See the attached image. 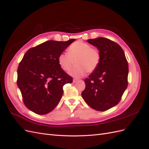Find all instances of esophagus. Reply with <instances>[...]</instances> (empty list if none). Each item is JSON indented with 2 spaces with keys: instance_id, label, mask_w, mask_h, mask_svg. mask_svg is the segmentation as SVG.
<instances>
[{
  "instance_id": "esophagus-1",
  "label": "esophagus",
  "mask_w": 149,
  "mask_h": 149,
  "mask_svg": "<svg viewBox=\"0 0 149 149\" xmlns=\"http://www.w3.org/2000/svg\"><path fill=\"white\" fill-rule=\"evenodd\" d=\"M79 81V79H76V78H74L73 79V82L74 83H77L78 81Z\"/></svg>"
}]
</instances>
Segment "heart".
Listing matches in <instances>:
<instances>
[{
	"mask_svg": "<svg viewBox=\"0 0 149 149\" xmlns=\"http://www.w3.org/2000/svg\"><path fill=\"white\" fill-rule=\"evenodd\" d=\"M58 64L63 70L69 71L75 63L76 65L70 74L80 78L87 73L95 71L101 62V54L97 48L82 41H77L68 48L67 53H62L58 58Z\"/></svg>",
	"mask_w": 149,
	"mask_h": 149,
	"instance_id": "obj_1",
	"label": "heart"
}]
</instances>
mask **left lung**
I'll return each instance as SVG.
<instances>
[{"mask_svg":"<svg viewBox=\"0 0 149 149\" xmlns=\"http://www.w3.org/2000/svg\"><path fill=\"white\" fill-rule=\"evenodd\" d=\"M101 54L97 68L84 80L83 100L93 109L105 111L120 102L128 85V62L119 45L100 37L87 41Z\"/></svg>","mask_w":149,"mask_h":149,"instance_id":"left-lung-1","label":"left lung"}]
</instances>
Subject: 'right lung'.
<instances>
[{"instance_id": "add662e5", "label": "right lung", "mask_w": 149, "mask_h": 149, "mask_svg": "<svg viewBox=\"0 0 149 149\" xmlns=\"http://www.w3.org/2000/svg\"><path fill=\"white\" fill-rule=\"evenodd\" d=\"M74 40H49L25 53L17 69V84L29 110L40 115L50 112L61 100L63 86L73 82L58 64V58Z\"/></svg>"}]
</instances>
